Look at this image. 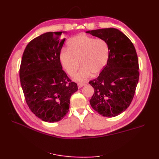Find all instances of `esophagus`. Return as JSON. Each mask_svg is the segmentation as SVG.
<instances>
[{
  "instance_id": "1",
  "label": "esophagus",
  "mask_w": 159,
  "mask_h": 159,
  "mask_svg": "<svg viewBox=\"0 0 159 159\" xmlns=\"http://www.w3.org/2000/svg\"><path fill=\"white\" fill-rule=\"evenodd\" d=\"M85 84H84V83H79L78 84V87L80 89V88H81L82 87H84V86H85Z\"/></svg>"
}]
</instances>
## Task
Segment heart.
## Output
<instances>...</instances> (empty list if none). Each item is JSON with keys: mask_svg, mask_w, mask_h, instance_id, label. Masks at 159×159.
Instances as JSON below:
<instances>
[{"mask_svg": "<svg viewBox=\"0 0 159 159\" xmlns=\"http://www.w3.org/2000/svg\"><path fill=\"white\" fill-rule=\"evenodd\" d=\"M68 48H63L59 55L60 63L66 71L72 75L76 81H83L92 73L99 75L106 66L109 57V47L107 42L102 38L84 34L72 37L68 42Z\"/></svg>", "mask_w": 159, "mask_h": 159, "instance_id": "1", "label": "heart"}]
</instances>
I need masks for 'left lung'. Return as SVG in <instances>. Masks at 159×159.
<instances>
[{
    "instance_id": "8db88e82",
    "label": "left lung",
    "mask_w": 159,
    "mask_h": 159,
    "mask_svg": "<svg viewBox=\"0 0 159 159\" xmlns=\"http://www.w3.org/2000/svg\"><path fill=\"white\" fill-rule=\"evenodd\" d=\"M105 40L109 47L106 66L89 84L94 88L91 106L102 116H117L131 104L139 81V61L129 38L114 28L86 31Z\"/></svg>"
}]
</instances>
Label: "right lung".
Segmentation results:
<instances>
[{"label": "right lung", "mask_w": 159, "mask_h": 159, "mask_svg": "<svg viewBox=\"0 0 159 159\" xmlns=\"http://www.w3.org/2000/svg\"><path fill=\"white\" fill-rule=\"evenodd\" d=\"M66 32H49L28 43L24 51L20 79L27 105L42 121H59L69 111L70 98L78 91L62 67L59 55Z\"/></svg>", "instance_id": "right-lung-1"}]
</instances>
